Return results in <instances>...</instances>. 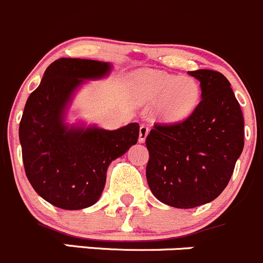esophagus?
<instances>
[{
	"label": "esophagus",
	"mask_w": 263,
	"mask_h": 263,
	"mask_svg": "<svg viewBox=\"0 0 263 263\" xmlns=\"http://www.w3.org/2000/svg\"><path fill=\"white\" fill-rule=\"evenodd\" d=\"M147 134H149V127L145 126V124H141L139 131V142H145Z\"/></svg>",
	"instance_id": "esophagus-1"
}]
</instances>
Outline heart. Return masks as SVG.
<instances>
[{
  "label": "heart",
  "instance_id": "1",
  "mask_svg": "<svg viewBox=\"0 0 263 263\" xmlns=\"http://www.w3.org/2000/svg\"><path fill=\"white\" fill-rule=\"evenodd\" d=\"M141 95L147 103H162V114L168 121L186 118L198 106L200 86L189 77L162 72L144 73L140 77Z\"/></svg>",
  "mask_w": 263,
  "mask_h": 263
}]
</instances>
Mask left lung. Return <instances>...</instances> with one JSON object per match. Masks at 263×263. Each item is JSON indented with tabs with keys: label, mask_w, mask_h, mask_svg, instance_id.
I'll return each instance as SVG.
<instances>
[{
	"label": "left lung",
	"mask_w": 263,
	"mask_h": 263,
	"mask_svg": "<svg viewBox=\"0 0 263 263\" xmlns=\"http://www.w3.org/2000/svg\"><path fill=\"white\" fill-rule=\"evenodd\" d=\"M189 73L200 82V103L183 121L155 123L145 140L150 190L185 210L222 193L244 147L243 113L228 78L210 69Z\"/></svg>",
	"instance_id": "obj_1"
}]
</instances>
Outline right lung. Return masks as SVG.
Segmentation results:
<instances>
[{
  "instance_id": "right-lung-1",
  "label": "right lung",
  "mask_w": 263,
  "mask_h": 263,
  "mask_svg": "<svg viewBox=\"0 0 263 263\" xmlns=\"http://www.w3.org/2000/svg\"><path fill=\"white\" fill-rule=\"evenodd\" d=\"M109 70L108 63L98 60L59 59L48 65L25 104L19 126L25 175L35 193L55 207L73 211L95 204L111 160L139 139V123L116 131L64 124L76 88Z\"/></svg>"
}]
</instances>
